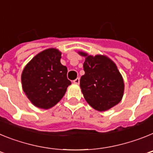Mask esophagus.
I'll use <instances>...</instances> for the list:
<instances>
[{
    "label": "esophagus",
    "instance_id": "esophagus-1",
    "mask_svg": "<svg viewBox=\"0 0 153 153\" xmlns=\"http://www.w3.org/2000/svg\"><path fill=\"white\" fill-rule=\"evenodd\" d=\"M74 83H76V84H79V78H76V79H75L74 80Z\"/></svg>",
    "mask_w": 153,
    "mask_h": 153
}]
</instances>
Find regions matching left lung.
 Instances as JSON below:
<instances>
[{"instance_id": "left-lung-1", "label": "left lung", "mask_w": 153, "mask_h": 153, "mask_svg": "<svg viewBox=\"0 0 153 153\" xmlns=\"http://www.w3.org/2000/svg\"><path fill=\"white\" fill-rule=\"evenodd\" d=\"M83 63L85 74L80 78V88L86 102L98 111H105L121 101L124 91L122 76L117 66L105 56H87Z\"/></svg>"}]
</instances>
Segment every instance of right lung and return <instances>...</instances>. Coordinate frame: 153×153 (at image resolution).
Here are the masks:
<instances>
[{"mask_svg": "<svg viewBox=\"0 0 153 153\" xmlns=\"http://www.w3.org/2000/svg\"><path fill=\"white\" fill-rule=\"evenodd\" d=\"M60 58L58 50L47 49L35 56L23 70V90L34 106L45 109L53 107L71 84Z\"/></svg>", "mask_w": 153, "mask_h": 153, "instance_id": "add662e5", "label": "right lung"}]
</instances>
